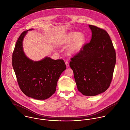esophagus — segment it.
Here are the masks:
<instances>
[{
    "mask_svg": "<svg viewBox=\"0 0 130 130\" xmlns=\"http://www.w3.org/2000/svg\"><path fill=\"white\" fill-rule=\"evenodd\" d=\"M65 63H66V64L67 67V68H68V67H69V62L68 61H66V62H65Z\"/></svg>",
    "mask_w": 130,
    "mask_h": 130,
    "instance_id": "esophagus-1",
    "label": "esophagus"
}]
</instances>
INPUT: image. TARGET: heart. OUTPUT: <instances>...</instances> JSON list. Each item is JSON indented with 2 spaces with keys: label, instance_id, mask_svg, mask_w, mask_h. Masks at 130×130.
Instances as JSON below:
<instances>
[{
  "label": "heart",
  "instance_id": "obj_1",
  "mask_svg": "<svg viewBox=\"0 0 130 130\" xmlns=\"http://www.w3.org/2000/svg\"><path fill=\"white\" fill-rule=\"evenodd\" d=\"M86 41V37L83 33L78 31H71L62 37L61 43L64 45L70 44L69 53L70 55H76L83 49Z\"/></svg>",
  "mask_w": 130,
  "mask_h": 130
}]
</instances>
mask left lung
Instances as JSON below:
<instances>
[{"mask_svg": "<svg viewBox=\"0 0 130 130\" xmlns=\"http://www.w3.org/2000/svg\"><path fill=\"white\" fill-rule=\"evenodd\" d=\"M89 26L92 33L91 41L71 58L70 66L78 91L83 95L94 96L105 92L110 87L116 56L108 32L94 25Z\"/></svg>", "mask_w": 130, "mask_h": 130, "instance_id": "obj_1", "label": "left lung"}]
</instances>
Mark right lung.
Wrapping results in <instances>:
<instances>
[{
    "label": "right lung",
    "instance_id": "right-lung-1",
    "mask_svg": "<svg viewBox=\"0 0 130 130\" xmlns=\"http://www.w3.org/2000/svg\"><path fill=\"white\" fill-rule=\"evenodd\" d=\"M32 29L23 31L18 39L12 54V67L21 91L28 97L45 100L55 93L57 80L67 67L63 59L46 57L34 61L25 55L23 39Z\"/></svg>",
    "mask_w": 130,
    "mask_h": 130
}]
</instances>
